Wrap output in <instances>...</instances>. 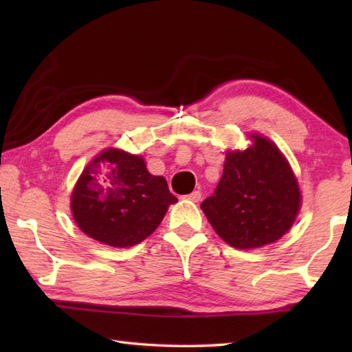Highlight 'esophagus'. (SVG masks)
<instances>
[{"label": "esophagus", "instance_id": "34e87169", "mask_svg": "<svg viewBox=\"0 0 352 352\" xmlns=\"http://www.w3.org/2000/svg\"><path fill=\"white\" fill-rule=\"evenodd\" d=\"M184 199L190 200V201H199L201 199V192H200V190H192V192H190V194L184 195Z\"/></svg>", "mask_w": 352, "mask_h": 352}]
</instances>
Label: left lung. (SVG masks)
<instances>
[{"instance_id": "8db88e82", "label": "left lung", "mask_w": 352, "mask_h": 352, "mask_svg": "<svg viewBox=\"0 0 352 352\" xmlns=\"http://www.w3.org/2000/svg\"><path fill=\"white\" fill-rule=\"evenodd\" d=\"M252 140L245 151L226 153L216 190L200 205L214 231L241 250L281 239L301 206L296 177L281 151L261 135Z\"/></svg>"}]
</instances>
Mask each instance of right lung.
<instances>
[{"instance_id": "add662e5", "label": "right lung", "mask_w": 352, "mask_h": 352, "mask_svg": "<svg viewBox=\"0 0 352 352\" xmlns=\"http://www.w3.org/2000/svg\"><path fill=\"white\" fill-rule=\"evenodd\" d=\"M175 201L166 178L152 175L144 158L105 148L77 180L71 212L91 239L126 248L151 236Z\"/></svg>"}]
</instances>
